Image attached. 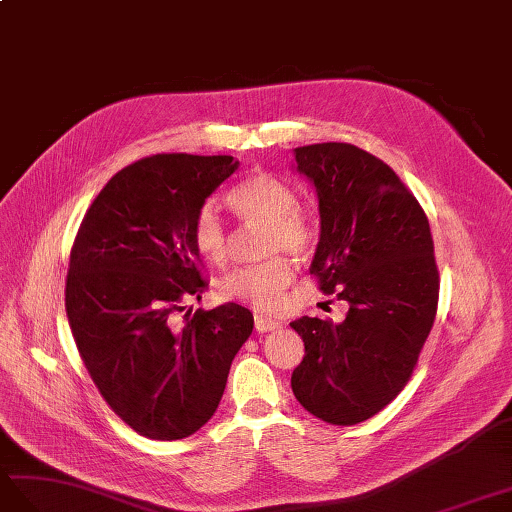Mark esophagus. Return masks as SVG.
Listing matches in <instances>:
<instances>
[{
    "label": "esophagus",
    "instance_id": "obj_1",
    "mask_svg": "<svg viewBox=\"0 0 512 512\" xmlns=\"http://www.w3.org/2000/svg\"><path fill=\"white\" fill-rule=\"evenodd\" d=\"M254 326H256V332H271V330H278L280 328V321L271 319V317H263V315H256L254 317Z\"/></svg>",
    "mask_w": 512,
    "mask_h": 512
}]
</instances>
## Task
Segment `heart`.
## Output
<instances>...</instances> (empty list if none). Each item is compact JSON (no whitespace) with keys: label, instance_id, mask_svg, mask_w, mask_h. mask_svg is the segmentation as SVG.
Here are the masks:
<instances>
[{"label":"heart","instance_id":"obj_1","mask_svg":"<svg viewBox=\"0 0 512 512\" xmlns=\"http://www.w3.org/2000/svg\"><path fill=\"white\" fill-rule=\"evenodd\" d=\"M228 202L245 223H265L263 254L265 263L239 267L221 280L223 297L254 310L271 313L284 302V295L295 280L289 256H306L315 247L317 230L313 221L297 206L291 184L267 171L247 176L228 193ZM193 243L204 258L223 263L228 258L230 232L219 208L206 202L193 217Z\"/></svg>","mask_w":512,"mask_h":512}]
</instances>
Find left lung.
I'll return each mask as SVG.
<instances>
[{
	"label": "left lung",
	"mask_w": 512,
	"mask_h": 512,
	"mask_svg": "<svg viewBox=\"0 0 512 512\" xmlns=\"http://www.w3.org/2000/svg\"><path fill=\"white\" fill-rule=\"evenodd\" d=\"M315 184L319 289L350 304L341 323L302 317L304 358L291 389L310 415L354 426L391 404L413 376L439 304L430 223L397 173L350 143L295 149Z\"/></svg>",
	"instance_id": "8db88e82"
}]
</instances>
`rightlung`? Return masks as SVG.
<instances>
[{"mask_svg":"<svg viewBox=\"0 0 512 512\" xmlns=\"http://www.w3.org/2000/svg\"><path fill=\"white\" fill-rule=\"evenodd\" d=\"M236 169L232 156L136 160L93 199L71 247L73 341L106 404L147 439H184L215 415L254 330L252 313L234 302L176 319L208 286L193 217Z\"/></svg>","mask_w":512,"mask_h":512,"instance_id":"1","label":"right lung"}]
</instances>
